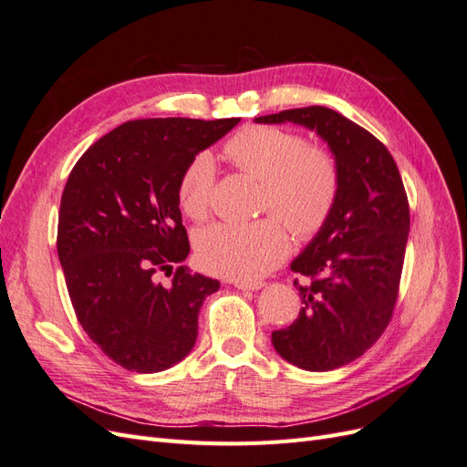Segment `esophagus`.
<instances>
[{
  "label": "esophagus",
  "instance_id": "esophagus-1",
  "mask_svg": "<svg viewBox=\"0 0 467 467\" xmlns=\"http://www.w3.org/2000/svg\"><path fill=\"white\" fill-rule=\"evenodd\" d=\"M232 285L239 290H261L265 286L263 280H255V282H247V280H235Z\"/></svg>",
  "mask_w": 467,
  "mask_h": 467
}]
</instances>
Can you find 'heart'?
I'll use <instances>...</instances> for the list:
<instances>
[{
  "label": "heart",
  "mask_w": 467,
  "mask_h": 467,
  "mask_svg": "<svg viewBox=\"0 0 467 467\" xmlns=\"http://www.w3.org/2000/svg\"><path fill=\"white\" fill-rule=\"evenodd\" d=\"M237 171L261 181L259 208L273 210L298 237L316 235L335 208L341 175L335 155L309 146L300 134L275 126H245L223 146ZM216 185L210 153H199L179 181V204L192 220H204ZM290 239L280 220L255 223H214L196 239V259L206 271L257 280L288 255Z\"/></svg>",
  "instance_id": "obj_1"
}]
</instances>
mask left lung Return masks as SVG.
Segmentation results:
<instances>
[{
	"instance_id": "obj_1",
	"label": "left lung",
	"mask_w": 467,
	"mask_h": 467,
	"mask_svg": "<svg viewBox=\"0 0 467 467\" xmlns=\"http://www.w3.org/2000/svg\"><path fill=\"white\" fill-rule=\"evenodd\" d=\"M259 124L292 122L335 155L341 187L331 216L290 263L302 309L273 347L290 364L327 372L362 357L391 319L409 237V202L388 148L327 107L280 110Z\"/></svg>"
}]
</instances>
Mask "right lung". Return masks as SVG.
Wrapping results in <instances>:
<instances>
[{
    "instance_id": "add662e5",
    "label": "right lung",
    "mask_w": 467,
    "mask_h": 467,
    "mask_svg": "<svg viewBox=\"0 0 467 467\" xmlns=\"http://www.w3.org/2000/svg\"><path fill=\"white\" fill-rule=\"evenodd\" d=\"M239 119L129 120L81 155L62 192L58 257L78 321L122 368H171L196 343L199 312L220 282L179 266L187 259L179 181Z\"/></svg>"
}]
</instances>
